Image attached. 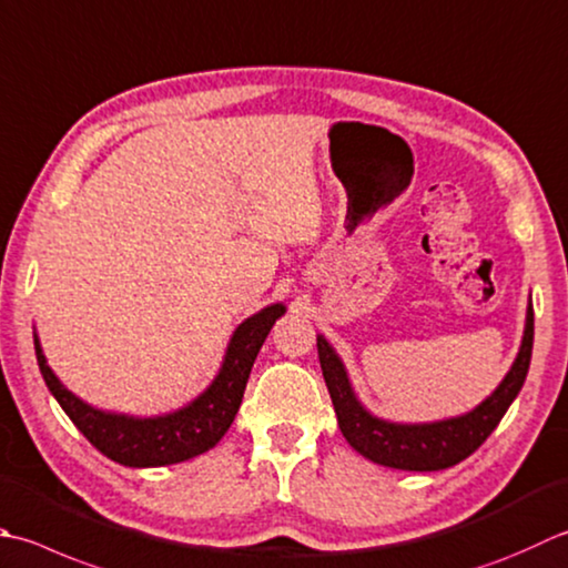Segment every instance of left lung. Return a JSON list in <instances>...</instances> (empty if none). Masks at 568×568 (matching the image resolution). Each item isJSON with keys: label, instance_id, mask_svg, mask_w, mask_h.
Listing matches in <instances>:
<instances>
[{"label": "left lung", "instance_id": "left-lung-1", "mask_svg": "<svg viewBox=\"0 0 568 568\" xmlns=\"http://www.w3.org/2000/svg\"><path fill=\"white\" fill-rule=\"evenodd\" d=\"M531 344H535V310L529 305L519 354L513 369L505 376V382L495 388V394L460 418L420 426H402L374 418L357 402V396H354L349 386L347 372H344L339 357L325 337H317V354L322 376H325L332 404H335L339 430L349 446L362 453L364 458L386 465V468L428 473L458 465L480 448L487 436L497 428L499 420L507 414L509 404L517 398L521 384L527 379Z\"/></svg>", "mask_w": 568, "mask_h": 568}]
</instances>
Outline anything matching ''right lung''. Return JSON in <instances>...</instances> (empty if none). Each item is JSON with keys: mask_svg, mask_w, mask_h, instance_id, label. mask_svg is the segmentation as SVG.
Listing matches in <instances>:
<instances>
[{"mask_svg": "<svg viewBox=\"0 0 568 568\" xmlns=\"http://www.w3.org/2000/svg\"><path fill=\"white\" fill-rule=\"evenodd\" d=\"M283 313V305H271L239 325L214 384L196 402L158 418H132L91 408L55 379L37 337H33V347H37L43 382L78 430L110 460L130 465V468H154V465H172L194 458L224 438L239 414L251 366L275 320Z\"/></svg>", "mask_w": 568, "mask_h": 568, "instance_id": "right-lung-1", "label": "right lung"}]
</instances>
